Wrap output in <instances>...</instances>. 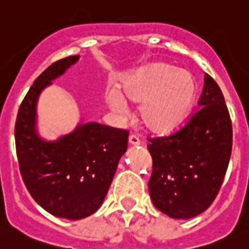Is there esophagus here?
Segmentation results:
<instances>
[{
	"mask_svg": "<svg viewBox=\"0 0 249 249\" xmlns=\"http://www.w3.org/2000/svg\"><path fill=\"white\" fill-rule=\"evenodd\" d=\"M129 143L131 146H139L141 143V141L136 135H130L129 136Z\"/></svg>",
	"mask_w": 249,
	"mask_h": 249,
	"instance_id": "obj_1",
	"label": "esophagus"
}]
</instances>
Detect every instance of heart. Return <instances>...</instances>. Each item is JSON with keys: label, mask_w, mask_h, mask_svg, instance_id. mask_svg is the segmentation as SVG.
<instances>
[{"label": "heart", "mask_w": 249, "mask_h": 249, "mask_svg": "<svg viewBox=\"0 0 249 249\" xmlns=\"http://www.w3.org/2000/svg\"><path fill=\"white\" fill-rule=\"evenodd\" d=\"M119 89H111L107 102L125 114L126 102L139 104V117L151 132L164 135L179 129L189 117L196 97V81L188 70L153 62L125 76Z\"/></svg>", "instance_id": "1"}]
</instances>
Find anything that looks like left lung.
<instances>
[{
  "instance_id": "8db88e82",
  "label": "left lung",
  "mask_w": 249,
  "mask_h": 249,
  "mask_svg": "<svg viewBox=\"0 0 249 249\" xmlns=\"http://www.w3.org/2000/svg\"><path fill=\"white\" fill-rule=\"evenodd\" d=\"M200 108L174 134L148 138L153 205L172 219H190L215 200L229 167L232 124L219 85L205 73Z\"/></svg>"
}]
</instances>
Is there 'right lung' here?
Returning <instances> with one entry per match:
<instances>
[{
    "label": "right lung",
    "instance_id": "1",
    "mask_svg": "<svg viewBox=\"0 0 249 249\" xmlns=\"http://www.w3.org/2000/svg\"><path fill=\"white\" fill-rule=\"evenodd\" d=\"M78 59L65 57L41 72L20 103L15 127L19 171L28 192L44 210L69 220L87 217L101 208L129 136L127 130L98 123L78 124L56 141L38 135L39 94Z\"/></svg>",
    "mask_w": 249,
    "mask_h": 249
}]
</instances>
